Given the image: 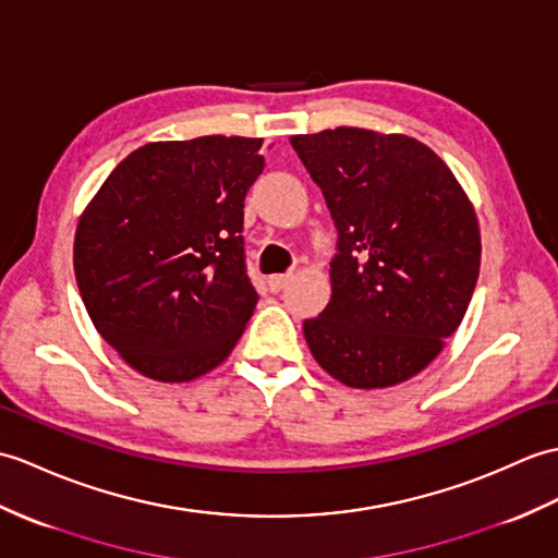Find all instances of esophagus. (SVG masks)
<instances>
[{"label":"esophagus","mask_w":558,"mask_h":558,"mask_svg":"<svg viewBox=\"0 0 558 558\" xmlns=\"http://www.w3.org/2000/svg\"><path fill=\"white\" fill-rule=\"evenodd\" d=\"M292 282V274H278V276H270L268 278V288L274 292H280L288 288V284Z\"/></svg>","instance_id":"1"}]
</instances>
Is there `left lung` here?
Listing matches in <instances>:
<instances>
[{
  "mask_svg": "<svg viewBox=\"0 0 558 558\" xmlns=\"http://www.w3.org/2000/svg\"><path fill=\"white\" fill-rule=\"evenodd\" d=\"M338 228L332 294L304 320L335 380L375 390L442 352L481 274V228L447 163L423 142L364 128L290 137Z\"/></svg>",
  "mask_w": 558,
  "mask_h": 558,
  "instance_id": "8db88e82",
  "label": "left lung"
}]
</instances>
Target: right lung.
<instances>
[{
  "mask_svg": "<svg viewBox=\"0 0 558 558\" xmlns=\"http://www.w3.org/2000/svg\"><path fill=\"white\" fill-rule=\"evenodd\" d=\"M264 140L149 142L113 168L77 220L73 268L97 332L128 366L187 383L223 364L258 294L244 264V197Z\"/></svg>",
  "mask_w": 558,
  "mask_h": 558,
  "instance_id": "add662e5",
  "label": "right lung"
}]
</instances>
